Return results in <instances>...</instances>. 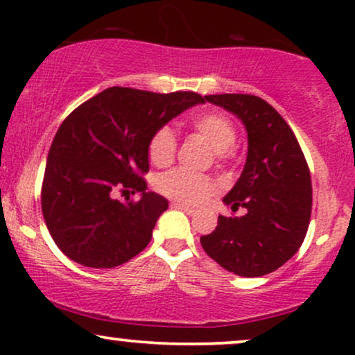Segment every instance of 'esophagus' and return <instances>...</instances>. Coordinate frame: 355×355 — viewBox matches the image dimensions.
<instances>
[{
	"mask_svg": "<svg viewBox=\"0 0 355 355\" xmlns=\"http://www.w3.org/2000/svg\"><path fill=\"white\" fill-rule=\"evenodd\" d=\"M172 207L173 209H177V210H182V211H185L187 215H193V209H191V207H189V205H185V203H180V202H173L172 203Z\"/></svg>",
	"mask_w": 355,
	"mask_h": 355,
	"instance_id": "1",
	"label": "esophagus"
}]
</instances>
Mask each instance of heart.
Instances as JSON below:
<instances>
[{
    "label": "heart",
    "mask_w": 355,
    "mask_h": 355,
    "mask_svg": "<svg viewBox=\"0 0 355 355\" xmlns=\"http://www.w3.org/2000/svg\"><path fill=\"white\" fill-rule=\"evenodd\" d=\"M190 125L198 135L209 141V145L218 153V157H225V153L235 144V128L223 113L200 110L190 116ZM175 150H177L175 133L168 126H162L153 133L152 140H150L148 157L152 164L164 166L173 160ZM158 189L166 197L190 203V205H197L210 197V193L214 191V183L210 182V178L203 177L200 173L178 168L162 175L158 180Z\"/></svg>",
    "instance_id": "heart-1"
}]
</instances>
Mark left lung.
<instances>
[{"instance_id": "obj_1", "label": "left lung", "mask_w": 355, "mask_h": 355, "mask_svg": "<svg viewBox=\"0 0 355 355\" xmlns=\"http://www.w3.org/2000/svg\"><path fill=\"white\" fill-rule=\"evenodd\" d=\"M247 132V160L223 203L245 209L242 217H218L200 237L207 255L240 277H262L295 255L307 234L312 211L311 172L299 141L266 100L254 95H209Z\"/></svg>"}]
</instances>
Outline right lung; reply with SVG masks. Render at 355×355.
Returning a JSON list of instances; mask_svg holds the SVG:
<instances>
[{"mask_svg":"<svg viewBox=\"0 0 355 355\" xmlns=\"http://www.w3.org/2000/svg\"><path fill=\"white\" fill-rule=\"evenodd\" d=\"M205 98L193 92L168 95L107 88L61 123L48 153L42 190L44 222L73 262L112 268L140 254L168 200L146 190L153 133ZM116 191L138 193L120 202Z\"/></svg>","mask_w":355,"mask_h":355,"instance_id":"obj_1","label":"right lung"}]
</instances>
